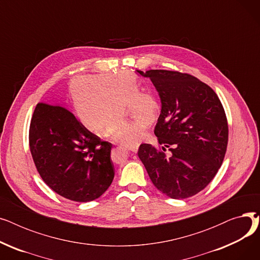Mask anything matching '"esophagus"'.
Wrapping results in <instances>:
<instances>
[{"label":"esophagus","mask_w":260,"mask_h":260,"mask_svg":"<svg viewBox=\"0 0 260 260\" xmlns=\"http://www.w3.org/2000/svg\"><path fill=\"white\" fill-rule=\"evenodd\" d=\"M127 149L128 151H131V152H133V153H137L138 152V145H136V146H131V147H127Z\"/></svg>","instance_id":"1"}]
</instances>
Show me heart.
Returning a JSON list of instances; mask_svg holds the SVG:
<instances>
[{
  "instance_id": "heart-1",
  "label": "heart",
  "mask_w": 260,
  "mask_h": 260,
  "mask_svg": "<svg viewBox=\"0 0 260 260\" xmlns=\"http://www.w3.org/2000/svg\"><path fill=\"white\" fill-rule=\"evenodd\" d=\"M74 113L88 131L102 134L125 146H136L148 139L139 127L122 119L123 106L128 107L133 120L141 128L151 127L160 114V104L151 91H140L133 74L105 72L76 76L68 83Z\"/></svg>"
}]
</instances>
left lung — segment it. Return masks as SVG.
Wrapping results in <instances>:
<instances>
[{
    "instance_id": "obj_1",
    "label": "left lung",
    "mask_w": 260,
    "mask_h": 260,
    "mask_svg": "<svg viewBox=\"0 0 260 260\" xmlns=\"http://www.w3.org/2000/svg\"><path fill=\"white\" fill-rule=\"evenodd\" d=\"M112 146L67 108L37 104L29 126L30 153L41 178L62 197L87 202L105 192L115 176Z\"/></svg>"
}]
</instances>
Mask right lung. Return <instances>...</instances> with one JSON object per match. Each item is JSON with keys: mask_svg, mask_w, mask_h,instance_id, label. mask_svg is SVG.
<instances>
[{"mask_svg": "<svg viewBox=\"0 0 260 260\" xmlns=\"http://www.w3.org/2000/svg\"><path fill=\"white\" fill-rule=\"evenodd\" d=\"M161 113L154 133L163 151L142 143L138 156L154 185L173 199L192 197L206 188L220 169L226 152L229 126L216 92L188 74L151 70Z\"/></svg>", "mask_w": 260, "mask_h": 260, "instance_id": "obj_1", "label": "right lung"}]
</instances>
